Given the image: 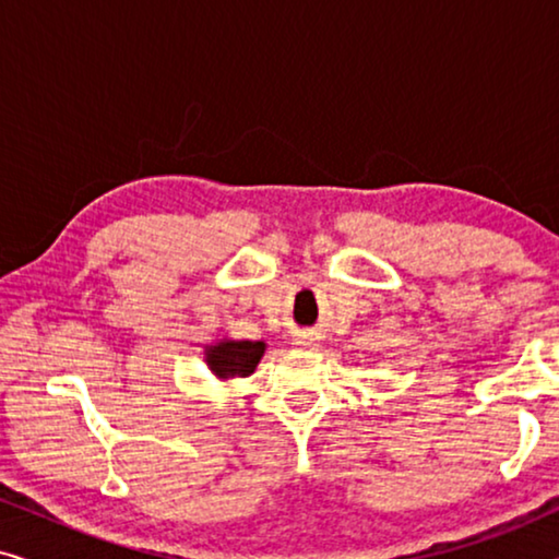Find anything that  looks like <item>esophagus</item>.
<instances>
[{"instance_id":"34e87169","label":"esophagus","mask_w":559,"mask_h":559,"mask_svg":"<svg viewBox=\"0 0 559 559\" xmlns=\"http://www.w3.org/2000/svg\"><path fill=\"white\" fill-rule=\"evenodd\" d=\"M295 346H302V348H312V346H316V341H312L310 338V335H297V338H295Z\"/></svg>"}]
</instances>
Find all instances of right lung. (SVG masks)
<instances>
[{"label": "right lung", "instance_id": "right-lung-1", "mask_svg": "<svg viewBox=\"0 0 559 559\" xmlns=\"http://www.w3.org/2000/svg\"><path fill=\"white\" fill-rule=\"evenodd\" d=\"M266 350L264 341H234V338H216L205 343L203 356L209 364L211 373L221 381L228 379H247L262 361Z\"/></svg>", "mask_w": 559, "mask_h": 559}]
</instances>
